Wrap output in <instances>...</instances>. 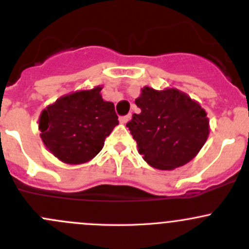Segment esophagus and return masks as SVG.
Wrapping results in <instances>:
<instances>
[{
	"instance_id": "obj_1",
	"label": "esophagus",
	"mask_w": 249,
	"mask_h": 249,
	"mask_svg": "<svg viewBox=\"0 0 249 249\" xmlns=\"http://www.w3.org/2000/svg\"><path fill=\"white\" fill-rule=\"evenodd\" d=\"M131 119V114H127V115H123V117L119 118V122L122 123V124H126L129 120Z\"/></svg>"
}]
</instances>
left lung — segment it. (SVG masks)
I'll return each mask as SVG.
<instances>
[{
  "instance_id": "obj_1",
  "label": "left lung",
  "mask_w": 249,
  "mask_h": 249,
  "mask_svg": "<svg viewBox=\"0 0 249 249\" xmlns=\"http://www.w3.org/2000/svg\"><path fill=\"white\" fill-rule=\"evenodd\" d=\"M135 104L141 113L126 124L144 161L159 170L189 162L205 144L210 122L205 109L177 89L144 87Z\"/></svg>"
}]
</instances>
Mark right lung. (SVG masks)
Listing matches in <instances>:
<instances>
[{
    "label": "right lung",
    "instance_id": "right-lung-1",
    "mask_svg": "<svg viewBox=\"0 0 249 249\" xmlns=\"http://www.w3.org/2000/svg\"><path fill=\"white\" fill-rule=\"evenodd\" d=\"M101 90L95 87L65 95L42 110L41 139L62 162L78 165L91 160L119 124L114 105L104 101Z\"/></svg>",
    "mask_w": 249,
    "mask_h": 249
}]
</instances>
